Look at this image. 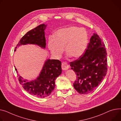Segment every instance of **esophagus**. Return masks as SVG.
<instances>
[{
  "label": "esophagus",
  "mask_w": 121,
  "mask_h": 121,
  "mask_svg": "<svg viewBox=\"0 0 121 121\" xmlns=\"http://www.w3.org/2000/svg\"><path fill=\"white\" fill-rule=\"evenodd\" d=\"M62 69L64 70L68 69H69V66L68 65V64L65 62H63L62 63Z\"/></svg>",
  "instance_id": "34e87169"
}]
</instances>
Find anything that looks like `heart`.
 Segmentation results:
<instances>
[{
  "instance_id": "1",
  "label": "heart",
  "mask_w": 121,
  "mask_h": 121,
  "mask_svg": "<svg viewBox=\"0 0 121 121\" xmlns=\"http://www.w3.org/2000/svg\"><path fill=\"white\" fill-rule=\"evenodd\" d=\"M88 43L86 30L80 27L71 26L58 30L55 39L50 38L48 47L52 54L55 57H60L64 52L63 48L69 55L77 58L85 52Z\"/></svg>"
}]
</instances>
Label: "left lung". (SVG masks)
<instances>
[{
  "label": "left lung",
  "instance_id": "obj_1",
  "mask_svg": "<svg viewBox=\"0 0 121 121\" xmlns=\"http://www.w3.org/2000/svg\"><path fill=\"white\" fill-rule=\"evenodd\" d=\"M104 47L105 45L99 36L93 34L83 55L77 60L70 62L71 69L77 75L73 87L79 93H91L106 76L108 63Z\"/></svg>",
  "mask_w": 121,
  "mask_h": 121
}]
</instances>
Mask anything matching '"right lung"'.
I'll return each instance as SVG.
<instances>
[{
    "label": "right lung",
    "mask_w": 121,
    "mask_h": 121,
    "mask_svg": "<svg viewBox=\"0 0 121 121\" xmlns=\"http://www.w3.org/2000/svg\"><path fill=\"white\" fill-rule=\"evenodd\" d=\"M47 25L41 24L24 35L15 47L27 44L36 45L45 49L46 43L45 30ZM17 72V69H15ZM62 73L61 62L58 60L47 59L39 76L35 80L29 81L18 75V80L24 89L30 94L39 98L49 96L55 88V80Z\"/></svg>",
    "instance_id": "add662e5"
}]
</instances>
